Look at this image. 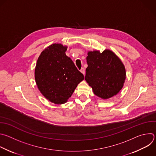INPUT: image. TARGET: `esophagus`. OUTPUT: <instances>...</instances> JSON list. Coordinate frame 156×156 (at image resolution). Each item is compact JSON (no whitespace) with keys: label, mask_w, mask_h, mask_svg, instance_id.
I'll list each match as a JSON object with an SVG mask.
<instances>
[{"label":"esophagus","mask_w":156,"mask_h":156,"mask_svg":"<svg viewBox=\"0 0 156 156\" xmlns=\"http://www.w3.org/2000/svg\"><path fill=\"white\" fill-rule=\"evenodd\" d=\"M80 72L84 75H85V69H84V68H81V70H80Z\"/></svg>","instance_id":"obj_1"}]
</instances>
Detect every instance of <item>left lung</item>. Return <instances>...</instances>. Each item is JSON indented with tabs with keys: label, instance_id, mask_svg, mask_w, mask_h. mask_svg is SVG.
Here are the masks:
<instances>
[{
	"label": "left lung",
	"instance_id": "obj_1",
	"mask_svg": "<svg viewBox=\"0 0 156 156\" xmlns=\"http://www.w3.org/2000/svg\"><path fill=\"white\" fill-rule=\"evenodd\" d=\"M85 80L94 94L102 99L116 95L122 89L126 73L121 59L110 49L89 51Z\"/></svg>",
	"mask_w": 156,
	"mask_h": 156
}]
</instances>
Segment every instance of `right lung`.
I'll return each instance as SVG.
<instances>
[{"mask_svg": "<svg viewBox=\"0 0 156 156\" xmlns=\"http://www.w3.org/2000/svg\"><path fill=\"white\" fill-rule=\"evenodd\" d=\"M67 47L52 44L38 58L35 79L42 95L55 104H63L72 96L84 75L66 55Z\"/></svg>", "mask_w": 156, "mask_h": 156, "instance_id": "obj_1", "label": "right lung"}]
</instances>
